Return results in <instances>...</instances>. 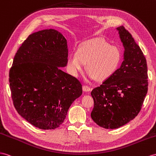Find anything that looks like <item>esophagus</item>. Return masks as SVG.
Instances as JSON below:
<instances>
[{"label":"esophagus","instance_id":"esophagus-1","mask_svg":"<svg viewBox=\"0 0 156 156\" xmlns=\"http://www.w3.org/2000/svg\"><path fill=\"white\" fill-rule=\"evenodd\" d=\"M82 90H83V91H90L91 90V88L90 87H89L88 86L83 85L82 86Z\"/></svg>","mask_w":156,"mask_h":156}]
</instances>
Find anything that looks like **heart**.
Segmentation results:
<instances>
[{
    "label": "heart",
    "mask_w": 156,
    "mask_h": 156,
    "mask_svg": "<svg viewBox=\"0 0 156 156\" xmlns=\"http://www.w3.org/2000/svg\"><path fill=\"white\" fill-rule=\"evenodd\" d=\"M121 52L116 46L110 45L104 39L97 38L86 42L68 60L70 73L77 76L87 63L91 78L104 81L115 74L121 62Z\"/></svg>",
    "instance_id": "1"
}]
</instances>
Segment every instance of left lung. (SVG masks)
<instances>
[{
	"label": "left lung",
	"mask_w": 156,
	"mask_h": 156,
	"mask_svg": "<svg viewBox=\"0 0 156 156\" xmlns=\"http://www.w3.org/2000/svg\"><path fill=\"white\" fill-rule=\"evenodd\" d=\"M125 47L121 66L91 95L93 121L105 129H118L137 116L147 92V67L141 49L124 26L117 27Z\"/></svg>",
	"instance_id": "8db88e82"
}]
</instances>
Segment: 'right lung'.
Here are the masks:
<instances>
[{
	"mask_svg": "<svg viewBox=\"0 0 156 156\" xmlns=\"http://www.w3.org/2000/svg\"><path fill=\"white\" fill-rule=\"evenodd\" d=\"M67 62L66 39L53 29L30 35L14 56L9 72L14 107L40 129L58 128L82 94L80 82L58 68Z\"/></svg>",
	"mask_w": 156,
	"mask_h": 156,
	"instance_id": "right-lung-1",
	"label": "right lung"
}]
</instances>
